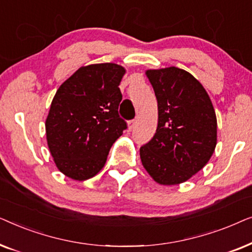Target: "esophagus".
<instances>
[{"instance_id": "34e87169", "label": "esophagus", "mask_w": 252, "mask_h": 252, "mask_svg": "<svg viewBox=\"0 0 252 252\" xmlns=\"http://www.w3.org/2000/svg\"><path fill=\"white\" fill-rule=\"evenodd\" d=\"M135 125H136V120L135 119L129 120V122H128V128H129V130L134 129V127H135Z\"/></svg>"}]
</instances>
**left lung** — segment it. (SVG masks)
<instances>
[{
	"label": "left lung",
	"mask_w": 252,
	"mask_h": 252,
	"mask_svg": "<svg viewBox=\"0 0 252 252\" xmlns=\"http://www.w3.org/2000/svg\"><path fill=\"white\" fill-rule=\"evenodd\" d=\"M158 103V126L140 148L143 167L160 185H179L205 166L217 144V118L197 79L171 66L146 72Z\"/></svg>",
	"instance_id": "8db88e82"
}]
</instances>
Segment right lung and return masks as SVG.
Returning a JSON list of instances; mask_svg holds the SVG:
<instances>
[{
  "mask_svg": "<svg viewBox=\"0 0 252 252\" xmlns=\"http://www.w3.org/2000/svg\"><path fill=\"white\" fill-rule=\"evenodd\" d=\"M125 72L113 63L87 65L57 89L46 134L55 164L66 177L84 181L97 174L110 148L127 128L118 113Z\"/></svg>",
  "mask_w": 252,
  "mask_h": 252,
  "instance_id": "add662e5",
  "label": "right lung"
}]
</instances>
